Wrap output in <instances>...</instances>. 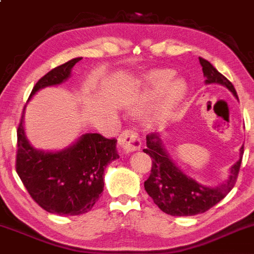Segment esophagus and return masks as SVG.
<instances>
[{
    "mask_svg": "<svg viewBox=\"0 0 254 254\" xmlns=\"http://www.w3.org/2000/svg\"><path fill=\"white\" fill-rule=\"evenodd\" d=\"M119 143L126 153L138 150V149H140V146H142L139 135H138V133L134 132L133 129H125L124 132L120 134Z\"/></svg>",
    "mask_w": 254,
    "mask_h": 254,
    "instance_id": "34e87169",
    "label": "esophagus"
}]
</instances>
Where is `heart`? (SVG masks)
Masks as SVG:
<instances>
[{
  "instance_id": "b5f03b06",
  "label": "heart",
  "mask_w": 254,
  "mask_h": 254,
  "mask_svg": "<svg viewBox=\"0 0 254 254\" xmlns=\"http://www.w3.org/2000/svg\"><path fill=\"white\" fill-rule=\"evenodd\" d=\"M172 78H174V73L167 69L153 70L145 77L144 90H143L138 106L146 105L149 101L156 98L159 94L163 93L165 87L167 88L163 100L160 101L153 115V121L155 124H160L169 116L176 101L181 98L182 93H184V84L181 80H172L170 83Z\"/></svg>"
}]
</instances>
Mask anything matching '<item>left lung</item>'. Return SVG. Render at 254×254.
Returning <instances> with one entry per match:
<instances>
[{
  "instance_id": "left-lung-1",
  "label": "left lung",
  "mask_w": 254,
  "mask_h": 254,
  "mask_svg": "<svg viewBox=\"0 0 254 254\" xmlns=\"http://www.w3.org/2000/svg\"><path fill=\"white\" fill-rule=\"evenodd\" d=\"M203 73L206 77L205 83H216L226 87L237 98L232 83L221 74L213 64L199 57ZM244 145L240 153V159L230 170V176L223 185L216 187H206L185 175L176 164L169 158L160 139L155 133L146 135L145 154L151 158L150 176L144 182V188L154 203L164 211L172 216H190L205 213L234 188L241 166Z\"/></svg>"
}]
</instances>
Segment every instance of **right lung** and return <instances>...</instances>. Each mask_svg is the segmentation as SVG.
Instances as JSON below:
<instances>
[{"mask_svg": "<svg viewBox=\"0 0 254 254\" xmlns=\"http://www.w3.org/2000/svg\"><path fill=\"white\" fill-rule=\"evenodd\" d=\"M82 57L46 73L36 82L39 89L61 84ZM116 138L87 133L75 144L56 153L36 150L24 133L23 116L17 129L15 171L30 197L46 211L59 215H80L93 208L104 190V170L119 159Z\"/></svg>", "mask_w": 254, "mask_h": 254, "instance_id": "add662e5", "label": "right lung"}]
</instances>
